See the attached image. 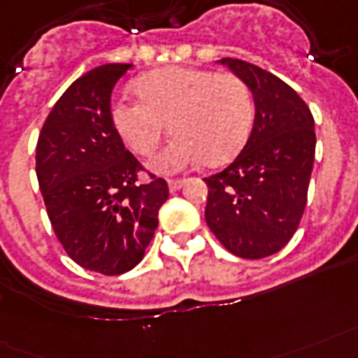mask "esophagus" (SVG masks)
<instances>
[{"mask_svg": "<svg viewBox=\"0 0 358 358\" xmlns=\"http://www.w3.org/2000/svg\"><path fill=\"white\" fill-rule=\"evenodd\" d=\"M185 185V181L182 179H168V187H170L171 192H176V190H179V188Z\"/></svg>", "mask_w": 358, "mask_h": 358, "instance_id": "34e87169", "label": "esophagus"}]
</instances>
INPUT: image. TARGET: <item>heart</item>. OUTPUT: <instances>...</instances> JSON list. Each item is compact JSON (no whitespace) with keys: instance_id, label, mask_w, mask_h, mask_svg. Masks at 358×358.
<instances>
[{"instance_id":"b5f03b06","label":"heart","mask_w":358,"mask_h":358,"mask_svg":"<svg viewBox=\"0 0 358 358\" xmlns=\"http://www.w3.org/2000/svg\"><path fill=\"white\" fill-rule=\"evenodd\" d=\"M140 102L117 101L112 119L136 155L157 151L166 130L176 140L157 155L151 168L176 173L198 164H226L250 134L254 104L246 84L235 74L194 66H164L132 84Z\"/></svg>"}]
</instances>
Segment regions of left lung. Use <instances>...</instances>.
Instances as JSON below:
<instances>
[{
  "mask_svg": "<svg viewBox=\"0 0 358 358\" xmlns=\"http://www.w3.org/2000/svg\"><path fill=\"white\" fill-rule=\"evenodd\" d=\"M252 91L256 117L239 157L205 177V220L245 259L282 250L303 218L315 157L314 117L297 91L248 61L220 59Z\"/></svg>",
  "mask_w": 358,
  "mask_h": 358,
  "instance_id": "obj_1",
  "label": "left lung"
}]
</instances>
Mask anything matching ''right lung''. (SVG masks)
<instances>
[{
  "label": "right lung",
  "mask_w": 358,
  "mask_h": 358,
  "mask_svg": "<svg viewBox=\"0 0 358 358\" xmlns=\"http://www.w3.org/2000/svg\"><path fill=\"white\" fill-rule=\"evenodd\" d=\"M132 65L96 66L55 102L37 141V179L46 213L69 257L80 267L117 276L143 259L168 199V182L151 176L113 124L110 99Z\"/></svg>",
  "instance_id": "add662e5"
}]
</instances>
